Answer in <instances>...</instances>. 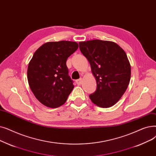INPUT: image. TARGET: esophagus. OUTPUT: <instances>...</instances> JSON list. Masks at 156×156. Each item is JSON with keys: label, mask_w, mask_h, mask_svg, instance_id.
<instances>
[{"label": "esophagus", "mask_w": 156, "mask_h": 156, "mask_svg": "<svg viewBox=\"0 0 156 156\" xmlns=\"http://www.w3.org/2000/svg\"><path fill=\"white\" fill-rule=\"evenodd\" d=\"M76 83H77V85L80 86L81 84H82V83H83L82 79H79L76 80Z\"/></svg>", "instance_id": "obj_1"}]
</instances>
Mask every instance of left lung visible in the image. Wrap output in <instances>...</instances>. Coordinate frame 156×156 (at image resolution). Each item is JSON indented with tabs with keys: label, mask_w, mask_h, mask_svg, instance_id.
Returning a JSON list of instances; mask_svg holds the SVG:
<instances>
[{
	"label": "left lung",
	"mask_w": 156,
	"mask_h": 156,
	"mask_svg": "<svg viewBox=\"0 0 156 156\" xmlns=\"http://www.w3.org/2000/svg\"><path fill=\"white\" fill-rule=\"evenodd\" d=\"M79 48L87 59L96 80V90L90 95L100 107L113 106L129 85L131 65L125 51L111 41L92 40L80 42Z\"/></svg>",
	"instance_id": "1"
}]
</instances>
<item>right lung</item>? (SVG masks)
I'll return each mask as SVG.
<instances>
[{
    "instance_id": "add662e5",
    "label": "right lung",
    "mask_w": 156,
    "mask_h": 156,
    "mask_svg": "<svg viewBox=\"0 0 156 156\" xmlns=\"http://www.w3.org/2000/svg\"><path fill=\"white\" fill-rule=\"evenodd\" d=\"M78 47L76 42H49L35 52L27 77L32 93L44 105L57 108L67 100L74 86L66 62Z\"/></svg>"
}]
</instances>
